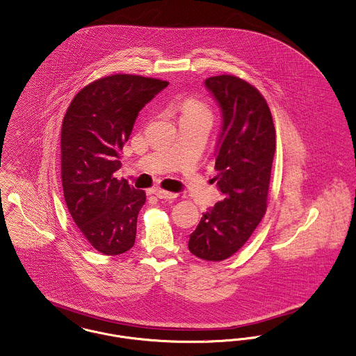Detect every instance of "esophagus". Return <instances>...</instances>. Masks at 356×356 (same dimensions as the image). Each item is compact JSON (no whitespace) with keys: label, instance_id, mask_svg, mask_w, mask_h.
<instances>
[{"label":"esophagus","instance_id":"34e87169","mask_svg":"<svg viewBox=\"0 0 356 356\" xmlns=\"http://www.w3.org/2000/svg\"><path fill=\"white\" fill-rule=\"evenodd\" d=\"M153 195H156L159 199H175L177 195L175 192H169L164 189L154 188L150 191Z\"/></svg>","mask_w":356,"mask_h":356}]
</instances>
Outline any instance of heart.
I'll return each instance as SVG.
<instances>
[{
    "label": "heart",
    "mask_w": 356,
    "mask_h": 356,
    "mask_svg": "<svg viewBox=\"0 0 356 356\" xmlns=\"http://www.w3.org/2000/svg\"><path fill=\"white\" fill-rule=\"evenodd\" d=\"M173 110L179 111L181 115V120L186 118H206L211 121V110L209 106L206 105L203 101L195 99V98H188L183 99L180 102H176L173 105Z\"/></svg>",
    "instance_id": "heart-1"
}]
</instances>
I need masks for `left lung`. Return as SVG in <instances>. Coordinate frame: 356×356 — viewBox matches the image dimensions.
Instances as JSON below:
<instances>
[{
    "label": "left lung",
    "mask_w": 356,
    "mask_h": 356,
    "mask_svg": "<svg viewBox=\"0 0 356 356\" xmlns=\"http://www.w3.org/2000/svg\"><path fill=\"white\" fill-rule=\"evenodd\" d=\"M206 87L223 113L213 180L225 199L203 213L188 249L200 259L219 262L248 242L266 212L275 129L266 99L252 84L218 75L206 79Z\"/></svg>",
    "instance_id": "8db88e82"
}]
</instances>
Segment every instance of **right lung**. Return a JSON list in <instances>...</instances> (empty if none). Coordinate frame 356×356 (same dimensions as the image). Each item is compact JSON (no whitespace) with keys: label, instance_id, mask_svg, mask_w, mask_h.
<instances>
[{"label":"right lung","instance_id":"add662e5","mask_svg":"<svg viewBox=\"0 0 356 356\" xmlns=\"http://www.w3.org/2000/svg\"><path fill=\"white\" fill-rule=\"evenodd\" d=\"M167 81L115 74L97 79L74 97L60 136L62 186L67 209L84 239L106 255L130 250L147 195L114 172L138 111Z\"/></svg>","mask_w":356,"mask_h":356}]
</instances>
